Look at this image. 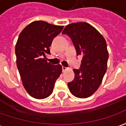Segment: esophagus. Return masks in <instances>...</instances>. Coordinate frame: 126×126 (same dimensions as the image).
I'll return each mask as SVG.
<instances>
[{
	"instance_id": "34e87169",
	"label": "esophagus",
	"mask_w": 126,
	"mask_h": 126,
	"mask_svg": "<svg viewBox=\"0 0 126 126\" xmlns=\"http://www.w3.org/2000/svg\"><path fill=\"white\" fill-rule=\"evenodd\" d=\"M66 69H67L66 67H65V66H62V71H66Z\"/></svg>"
}]
</instances>
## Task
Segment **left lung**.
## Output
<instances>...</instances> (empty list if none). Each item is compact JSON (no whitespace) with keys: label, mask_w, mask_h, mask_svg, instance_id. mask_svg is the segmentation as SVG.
<instances>
[{"label":"left lung","mask_w":126,"mask_h":126,"mask_svg":"<svg viewBox=\"0 0 126 126\" xmlns=\"http://www.w3.org/2000/svg\"><path fill=\"white\" fill-rule=\"evenodd\" d=\"M62 33L71 38L77 56H83L80 69H74V79L68 83L69 89L76 97H88L98 89L107 71L109 53L106 41L86 22L68 24Z\"/></svg>","instance_id":"obj_1"}]
</instances>
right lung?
<instances>
[{
	"label": "right lung",
	"instance_id": "add662e5",
	"mask_svg": "<svg viewBox=\"0 0 126 126\" xmlns=\"http://www.w3.org/2000/svg\"><path fill=\"white\" fill-rule=\"evenodd\" d=\"M63 27L35 21L22 30L17 39L15 54L22 84L27 93L36 99L49 97L62 74V66L47 62L46 55L50 54L49 47L52 40Z\"/></svg>",
	"mask_w": 126,
	"mask_h": 126
}]
</instances>
